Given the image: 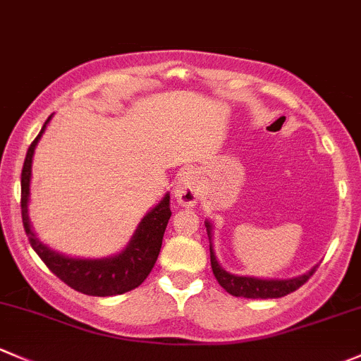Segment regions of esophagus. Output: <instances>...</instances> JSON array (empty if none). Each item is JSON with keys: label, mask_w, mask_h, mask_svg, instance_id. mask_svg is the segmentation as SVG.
Instances as JSON below:
<instances>
[{"label": "esophagus", "mask_w": 361, "mask_h": 361, "mask_svg": "<svg viewBox=\"0 0 361 361\" xmlns=\"http://www.w3.org/2000/svg\"><path fill=\"white\" fill-rule=\"evenodd\" d=\"M199 176L193 169H185L178 178L176 185H174V199L181 204V206H193L199 199L200 193Z\"/></svg>", "instance_id": "esophagus-1"}]
</instances>
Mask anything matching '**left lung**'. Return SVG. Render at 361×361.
<instances>
[{"mask_svg":"<svg viewBox=\"0 0 361 361\" xmlns=\"http://www.w3.org/2000/svg\"><path fill=\"white\" fill-rule=\"evenodd\" d=\"M207 235H209V252H211V268L214 273L216 280L219 286L223 287L228 294L235 295V298H247V299H276L283 298V295L290 294V292L298 290L299 287L305 286L310 280V276L317 271V267L311 268L308 273L295 279L289 280H263V279H254V276H238L231 275L226 270L219 267L216 261L214 250H212L211 244V223L206 221Z\"/></svg>","mask_w":361,"mask_h":361,"instance_id":"8db88e82","label":"left lung"}]
</instances>
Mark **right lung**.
I'll return each mask as SVG.
<instances>
[{"instance_id":"1","label":"right lung","mask_w":361,"mask_h":361,"mask_svg":"<svg viewBox=\"0 0 361 361\" xmlns=\"http://www.w3.org/2000/svg\"><path fill=\"white\" fill-rule=\"evenodd\" d=\"M50 119L51 116L41 128L39 135L30 143L27 155H25L24 168H22L20 209L22 223H24V230L29 237V244L36 250L37 256L43 259V263L50 268L51 273H55L62 282H66L74 290L82 292L86 295L107 298V295L124 294V292L136 289L149 276L155 261H157L159 252H161L162 237H164L166 226H168L171 218L169 195L166 193L164 199L140 221L130 244L117 256L104 257V259H75V257L62 256V254L41 244L39 238L30 230L27 202L34 149H36Z\"/></svg>"}]
</instances>
